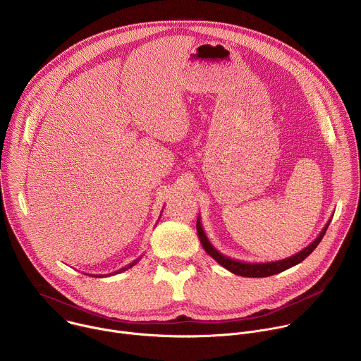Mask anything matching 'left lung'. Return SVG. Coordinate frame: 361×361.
<instances>
[{"instance_id":"8db88e82","label":"left lung","mask_w":361,"mask_h":361,"mask_svg":"<svg viewBox=\"0 0 361 361\" xmlns=\"http://www.w3.org/2000/svg\"><path fill=\"white\" fill-rule=\"evenodd\" d=\"M200 216L197 219V233H198V238L204 247V250L209 252L210 257H213V259L220 264L223 266L224 269H227L228 271H231L233 274H237V276H241V277H269V276H274V274H279L293 266H297L298 263H301L304 259H307L308 255H310L314 248L320 244V241L323 240L326 231H327V227L331 221V219L327 221V224L324 226V228L322 230V233L317 235V238L312 243L308 244L305 248L300 250L298 252H295L294 255L291 257H287V259H283V260H277V262H267V263H245V262H238V260H234V259H230V257L224 255L223 252H220L212 243L210 240L207 238V235H205L204 230H202V226L200 223Z\"/></svg>"}]
</instances>
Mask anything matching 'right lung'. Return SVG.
Listing matches in <instances>:
<instances>
[{"label": "right lung", "mask_w": 361, "mask_h": 361, "mask_svg": "<svg viewBox=\"0 0 361 361\" xmlns=\"http://www.w3.org/2000/svg\"><path fill=\"white\" fill-rule=\"evenodd\" d=\"M141 259V257H140ZM140 259H137V260H134L133 263H130V264H127L126 267H123V269H120V270H117V271H114V273H110V274H107V276H113V274H118V273H123V271H126V270H128V269H131L133 266H135L138 262H140ZM91 277H104V276H91Z\"/></svg>", "instance_id": "1"}]
</instances>
